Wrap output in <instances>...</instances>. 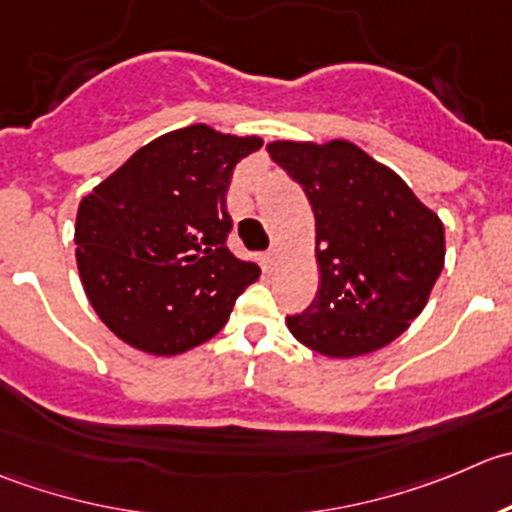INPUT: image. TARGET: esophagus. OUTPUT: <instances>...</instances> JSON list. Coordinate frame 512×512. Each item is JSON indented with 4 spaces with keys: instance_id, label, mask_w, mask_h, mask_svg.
Returning <instances> with one entry per match:
<instances>
[{
    "instance_id": "1",
    "label": "esophagus",
    "mask_w": 512,
    "mask_h": 512,
    "mask_svg": "<svg viewBox=\"0 0 512 512\" xmlns=\"http://www.w3.org/2000/svg\"><path fill=\"white\" fill-rule=\"evenodd\" d=\"M278 258H281V251H278V249L266 251V254H263V258H261L263 271H273V268H276V263H278Z\"/></svg>"
}]
</instances>
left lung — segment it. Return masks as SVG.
<instances>
[{
    "mask_svg": "<svg viewBox=\"0 0 512 512\" xmlns=\"http://www.w3.org/2000/svg\"><path fill=\"white\" fill-rule=\"evenodd\" d=\"M271 159L303 186L316 219L318 296L286 326L326 358L396 341L426 308L445 263V229L386 164L346 139L271 141Z\"/></svg>",
    "mask_w": 512,
    "mask_h": 512,
    "instance_id": "left-lung-1",
    "label": "left lung"
}]
</instances>
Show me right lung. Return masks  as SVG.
Segmentation results:
<instances>
[{
    "mask_svg": "<svg viewBox=\"0 0 512 512\" xmlns=\"http://www.w3.org/2000/svg\"><path fill=\"white\" fill-rule=\"evenodd\" d=\"M261 144L184 126L134 151L82 199L79 278L96 316L131 348L179 356L201 346L261 276L226 249L231 174Z\"/></svg>",
    "mask_w": 512,
    "mask_h": 512,
    "instance_id": "right-lung-1",
    "label": "right lung"
}]
</instances>
